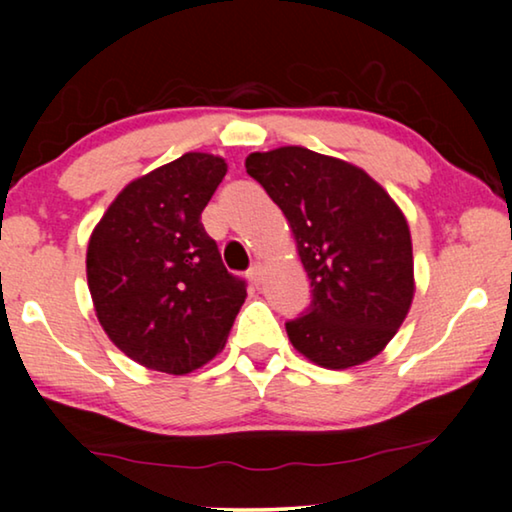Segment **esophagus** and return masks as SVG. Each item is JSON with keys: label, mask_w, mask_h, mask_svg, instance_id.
Listing matches in <instances>:
<instances>
[{"label": "esophagus", "mask_w": 512, "mask_h": 512, "mask_svg": "<svg viewBox=\"0 0 512 512\" xmlns=\"http://www.w3.org/2000/svg\"><path fill=\"white\" fill-rule=\"evenodd\" d=\"M263 275H265V268H263L261 263H254V265H251V268H249V277L254 279L256 284L263 282Z\"/></svg>", "instance_id": "obj_1"}]
</instances>
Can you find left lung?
Returning a JSON list of instances; mask_svg holds the SVG:
<instances>
[{
	"instance_id": "left-lung-1",
	"label": "left lung",
	"mask_w": 512,
	"mask_h": 512,
	"mask_svg": "<svg viewBox=\"0 0 512 512\" xmlns=\"http://www.w3.org/2000/svg\"><path fill=\"white\" fill-rule=\"evenodd\" d=\"M244 167L284 212L310 277V310L286 321L291 345L328 370L370 361L415 298L401 207L361 167L305 146L249 153Z\"/></svg>"
}]
</instances>
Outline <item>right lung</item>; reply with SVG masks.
Segmentation results:
<instances>
[{
  "label": "right lung",
  "instance_id": "add662e5",
  "mask_svg": "<svg viewBox=\"0 0 512 512\" xmlns=\"http://www.w3.org/2000/svg\"><path fill=\"white\" fill-rule=\"evenodd\" d=\"M226 172L221 156L184 153L130 181L90 235L95 314L139 366L186 375L226 347L247 289L200 221Z\"/></svg>",
  "mask_w": 512,
  "mask_h": 512
}]
</instances>
